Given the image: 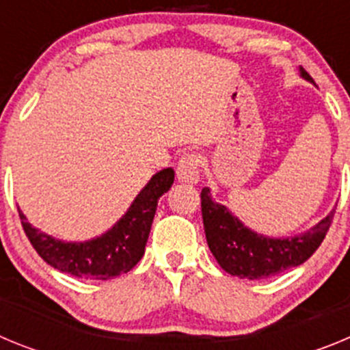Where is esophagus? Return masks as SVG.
Here are the masks:
<instances>
[{"label": "esophagus", "instance_id": "34e87169", "mask_svg": "<svg viewBox=\"0 0 350 350\" xmlns=\"http://www.w3.org/2000/svg\"><path fill=\"white\" fill-rule=\"evenodd\" d=\"M177 178L187 184H196L200 180V157L194 152H187L177 163Z\"/></svg>", "mask_w": 350, "mask_h": 350}]
</instances>
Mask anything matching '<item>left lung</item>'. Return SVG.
<instances>
[{"mask_svg":"<svg viewBox=\"0 0 350 350\" xmlns=\"http://www.w3.org/2000/svg\"><path fill=\"white\" fill-rule=\"evenodd\" d=\"M299 73L314 83L303 68H299ZM202 215L206 243L222 270L240 279L259 280L307 261L323 243L335 210L305 233L291 238H268L245 228L224 205L213 202L208 187H203Z\"/></svg>","mask_w":350,"mask_h":350,"instance_id":"8db88e82","label":"left lung"}]
</instances>
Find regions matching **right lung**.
<instances>
[{
  "mask_svg": "<svg viewBox=\"0 0 350 350\" xmlns=\"http://www.w3.org/2000/svg\"><path fill=\"white\" fill-rule=\"evenodd\" d=\"M173 178L175 172L172 168L157 172L112 230L88 242L55 240L51 234L33 228L26 215L17 208L18 217L31 245L55 270L88 280L113 279L137 267L144 256L157 202L172 187Z\"/></svg>",
  "mask_w": 350,
  "mask_h": 350,
  "instance_id": "right-lung-1",
  "label": "right lung"
}]
</instances>
